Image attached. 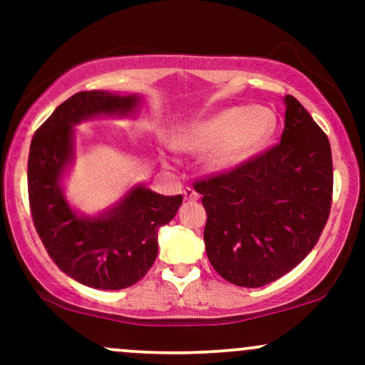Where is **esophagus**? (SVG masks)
<instances>
[{
	"label": "esophagus",
	"instance_id": "obj_1",
	"mask_svg": "<svg viewBox=\"0 0 365 365\" xmlns=\"http://www.w3.org/2000/svg\"><path fill=\"white\" fill-rule=\"evenodd\" d=\"M183 196H185V200H189V201L200 200V194H197L194 189H190V187H187V189L183 190Z\"/></svg>",
	"mask_w": 365,
	"mask_h": 365
}]
</instances>
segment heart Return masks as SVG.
<instances>
[{
  "mask_svg": "<svg viewBox=\"0 0 365 365\" xmlns=\"http://www.w3.org/2000/svg\"><path fill=\"white\" fill-rule=\"evenodd\" d=\"M275 114L263 106H231L187 127L178 135L182 148L205 152L217 173H227L252 160L270 143Z\"/></svg>",
  "mask_w": 365,
  "mask_h": 365,
  "instance_id": "heart-1",
  "label": "heart"
}]
</instances>
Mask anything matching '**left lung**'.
I'll use <instances>...</instances> for the list:
<instances>
[{
	"label": "left lung",
	"instance_id": "left-lung-1",
	"mask_svg": "<svg viewBox=\"0 0 365 365\" xmlns=\"http://www.w3.org/2000/svg\"><path fill=\"white\" fill-rule=\"evenodd\" d=\"M281 143L242 168L194 183L206 210L205 245L217 274L261 288L297 267L318 242L332 205L325 132L292 95Z\"/></svg>",
	"mask_w": 365,
	"mask_h": 365
}]
</instances>
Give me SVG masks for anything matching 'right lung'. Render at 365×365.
I'll use <instances>...</instances> for the list:
<instances>
[{
    "label": "right lung",
    "mask_w": 365,
    "mask_h": 365,
    "mask_svg": "<svg viewBox=\"0 0 365 365\" xmlns=\"http://www.w3.org/2000/svg\"><path fill=\"white\" fill-rule=\"evenodd\" d=\"M139 95L79 91L40 125L29 146L28 196L33 224L54 263L68 277L97 289H123L152 268L157 233L183 197L135 185L106 212L84 215L65 197L61 178L73 160V125L95 116H132Z\"/></svg>",
    "instance_id": "obj_1"
}]
</instances>
